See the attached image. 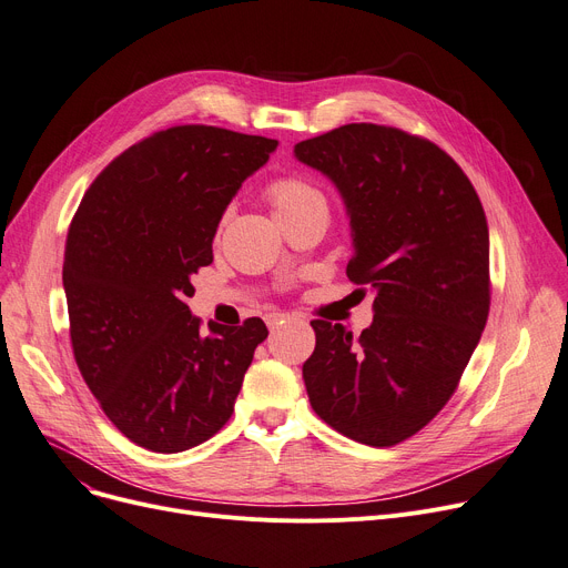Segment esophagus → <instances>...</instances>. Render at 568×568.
Listing matches in <instances>:
<instances>
[{
    "mask_svg": "<svg viewBox=\"0 0 568 568\" xmlns=\"http://www.w3.org/2000/svg\"><path fill=\"white\" fill-rule=\"evenodd\" d=\"M290 317L287 315H283V313H272V315H266V326H268V329H278V326L281 324H285Z\"/></svg>",
    "mask_w": 568,
    "mask_h": 568,
    "instance_id": "1",
    "label": "esophagus"
}]
</instances>
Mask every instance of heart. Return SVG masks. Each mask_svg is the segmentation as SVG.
<instances>
[{"label":"heart","mask_w":568,"mask_h":568,"mask_svg":"<svg viewBox=\"0 0 568 568\" xmlns=\"http://www.w3.org/2000/svg\"><path fill=\"white\" fill-rule=\"evenodd\" d=\"M264 195L278 219L306 212V209L326 206L322 191L302 174H283L272 179L264 189Z\"/></svg>","instance_id":"b5f03b06"}]
</instances>
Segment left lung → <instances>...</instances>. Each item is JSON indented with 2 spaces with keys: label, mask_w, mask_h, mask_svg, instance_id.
Returning <instances> with one entry per match:
<instances>
[{
  "label": "left lung",
  "mask_w": 568,
  "mask_h": 568,
  "mask_svg": "<svg viewBox=\"0 0 568 568\" xmlns=\"http://www.w3.org/2000/svg\"><path fill=\"white\" fill-rule=\"evenodd\" d=\"M294 154L338 186L354 232L347 278L375 290L362 336L311 322V405L354 442L400 444L456 394L488 322L481 200L444 149L394 126L345 124L300 142Z\"/></svg>",
  "instance_id": "1"
}]
</instances>
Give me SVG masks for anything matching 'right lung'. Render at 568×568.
Here are the masks:
<instances>
[{
	"label": "right lung",
	"mask_w": 568,
	"mask_h": 568,
	"mask_svg": "<svg viewBox=\"0 0 568 568\" xmlns=\"http://www.w3.org/2000/svg\"><path fill=\"white\" fill-rule=\"evenodd\" d=\"M276 146L204 124L156 131L94 179L69 225L62 278L75 364L142 449H193L234 412L266 326L212 322L204 334L186 296L214 260L225 206Z\"/></svg>",
	"instance_id": "1"
}]
</instances>
